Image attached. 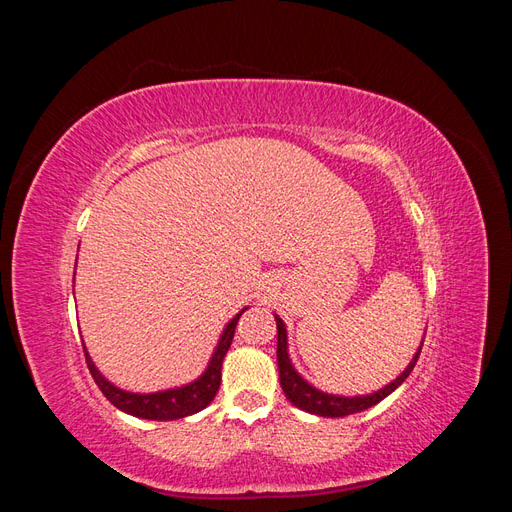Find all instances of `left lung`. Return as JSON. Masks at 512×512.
I'll return each mask as SVG.
<instances>
[{
	"instance_id": "obj_1",
	"label": "left lung",
	"mask_w": 512,
	"mask_h": 512,
	"mask_svg": "<svg viewBox=\"0 0 512 512\" xmlns=\"http://www.w3.org/2000/svg\"><path fill=\"white\" fill-rule=\"evenodd\" d=\"M275 316L277 322V367H280V384L284 389L286 399L290 401L292 406H297L303 412L316 414V416H327V418H342L348 414H356L363 412L371 406L380 404L384 397H389L401 382H406V378L410 376V371L414 369L418 354H421L423 342L418 346V350L414 352L412 361L408 363V367L401 371V374L389 382L382 389L369 393V395H354V397H346V395H333V393H324L312 382H307L297 369H294L292 361H290V352H288V333H286V324L284 320ZM425 339V337H423Z\"/></svg>"
}]
</instances>
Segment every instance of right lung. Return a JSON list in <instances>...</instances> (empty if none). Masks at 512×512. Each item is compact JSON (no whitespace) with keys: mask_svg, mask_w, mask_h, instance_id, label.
<instances>
[{"mask_svg":"<svg viewBox=\"0 0 512 512\" xmlns=\"http://www.w3.org/2000/svg\"><path fill=\"white\" fill-rule=\"evenodd\" d=\"M247 307H243L241 312L232 318L220 339L218 344L213 348L211 359L205 367L203 374H200L196 380L175 386V389H166V391H156V393H132V391H123L119 386H115L111 380L102 376V371L96 367V363L91 361V356L87 352V346L83 344L85 350V359H87V367L94 376L96 384L100 386V391L104 393V397L111 401L115 408H119L121 412L138 416V418H147V421H177V418L196 414L200 410H205L215 393L220 389L222 382V363L224 356L232 344V337H235V329L237 322L241 318V314L245 312Z\"/></svg>","mask_w":512,"mask_h":512,"instance_id":"1","label":"right lung"}]
</instances>
